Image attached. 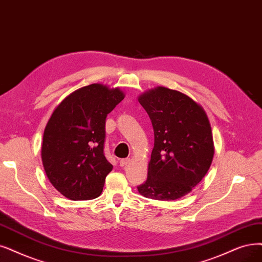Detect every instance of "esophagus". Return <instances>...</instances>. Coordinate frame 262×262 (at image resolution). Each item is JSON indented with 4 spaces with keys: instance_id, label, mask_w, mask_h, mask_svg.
<instances>
[{
    "instance_id": "obj_1",
    "label": "esophagus",
    "mask_w": 262,
    "mask_h": 262,
    "mask_svg": "<svg viewBox=\"0 0 262 262\" xmlns=\"http://www.w3.org/2000/svg\"><path fill=\"white\" fill-rule=\"evenodd\" d=\"M129 162H130L129 159H122V160L120 161V165H121V166H126Z\"/></svg>"
}]
</instances>
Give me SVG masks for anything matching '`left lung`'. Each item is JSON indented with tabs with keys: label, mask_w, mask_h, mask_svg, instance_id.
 <instances>
[{
	"label": "left lung",
	"mask_w": 262,
	"mask_h": 262,
	"mask_svg": "<svg viewBox=\"0 0 262 262\" xmlns=\"http://www.w3.org/2000/svg\"><path fill=\"white\" fill-rule=\"evenodd\" d=\"M154 130V147L146 182L137 187L152 200L173 201L187 195L208 171L214 141L202 106L178 91L159 86L138 98Z\"/></svg>",
	"instance_id": "8db88e82"
}]
</instances>
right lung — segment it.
Segmentation results:
<instances>
[{
  "label": "right lung",
  "mask_w": 262,
  "mask_h": 262,
  "mask_svg": "<svg viewBox=\"0 0 262 262\" xmlns=\"http://www.w3.org/2000/svg\"><path fill=\"white\" fill-rule=\"evenodd\" d=\"M120 89L91 84L73 92L53 112L43 135L48 180L72 201L98 198L113 166L103 153L105 119L124 99Z\"/></svg>",
  "instance_id": "right-lung-1"
}]
</instances>
